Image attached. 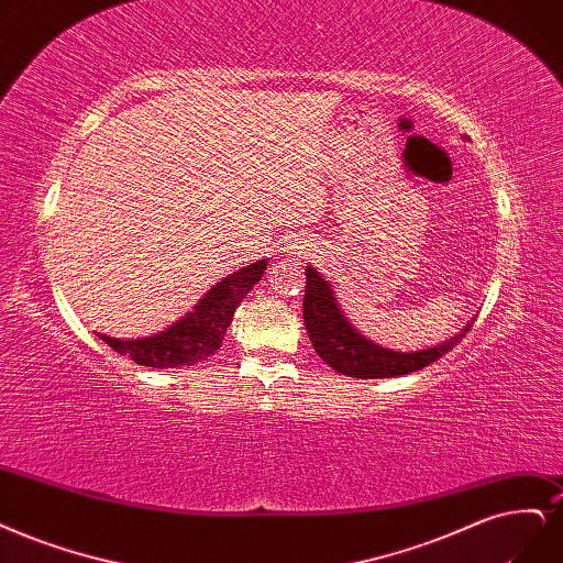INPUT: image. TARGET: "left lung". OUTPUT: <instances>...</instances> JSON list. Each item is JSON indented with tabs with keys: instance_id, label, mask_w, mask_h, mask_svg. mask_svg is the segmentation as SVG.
Returning a JSON list of instances; mask_svg holds the SVG:
<instances>
[{
	"instance_id": "8db88e82",
	"label": "left lung",
	"mask_w": 563,
	"mask_h": 563,
	"mask_svg": "<svg viewBox=\"0 0 563 563\" xmlns=\"http://www.w3.org/2000/svg\"><path fill=\"white\" fill-rule=\"evenodd\" d=\"M307 286H305V300H302V317L307 335L314 344V352L333 367V371L358 377V379H379V377H400L407 373H417L421 367L431 365L433 361L442 358L448 352L466 338L471 331L468 323L461 333L450 338L431 349H421V352L400 354L391 349H382L358 335L356 328L344 319L340 312V305L333 296L331 286L317 273L312 265L305 269Z\"/></svg>"
}]
</instances>
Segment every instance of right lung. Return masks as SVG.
<instances>
[{"label": "right lung", "instance_id": "obj_1", "mask_svg": "<svg viewBox=\"0 0 563 563\" xmlns=\"http://www.w3.org/2000/svg\"><path fill=\"white\" fill-rule=\"evenodd\" d=\"M265 265L267 258L238 269L235 275H228L214 288L207 290V296L192 312L158 335L128 342L107 335L100 338L113 352L146 367H181L205 361L221 346L232 314H235L238 305L249 294L251 286L263 277Z\"/></svg>", "mask_w": 563, "mask_h": 563}]
</instances>
